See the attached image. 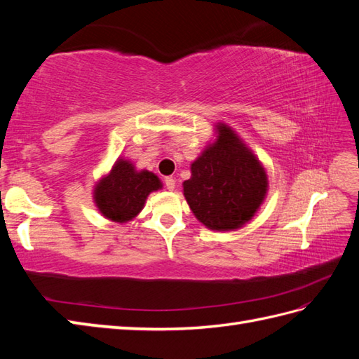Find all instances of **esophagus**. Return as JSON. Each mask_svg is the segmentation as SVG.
Wrapping results in <instances>:
<instances>
[{
  "label": "esophagus",
  "instance_id": "obj_1",
  "mask_svg": "<svg viewBox=\"0 0 359 359\" xmlns=\"http://www.w3.org/2000/svg\"><path fill=\"white\" fill-rule=\"evenodd\" d=\"M165 187H166V189H170V191H172V189L175 188V180L172 177H166L165 179Z\"/></svg>",
  "mask_w": 359,
  "mask_h": 359
}]
</instances>
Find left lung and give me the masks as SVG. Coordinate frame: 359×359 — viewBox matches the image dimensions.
Listing matches in <instances>:
<instances>
[{
	"mask_svg": "<svg viewBox=\"0 0 359 359\" xmlns=\"http://www.w3.org/2000/svg\"><path fill=\"white\" fill-rule=\"evenodd\" d=\"M191 163L184 196L196 219L212 231H234L261 208L269 191L264 165L226 123Z\"/></svg>",
	"mask_w": 359,
	"mask_h": 359,
	"instance_id": "left-lung-1",
	"label": "left lung"
}]
</instances>
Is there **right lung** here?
Segmentation results:
<instances>
[{"label":"right lung","mask_w":359,"mask_h":359,"mask_svg":"<svg viewBox=\"0 0 359 359\" xmlns=\"http://www.w3.org/2000/svg\"><path fill=\"white\" fill-rule=\"evenodd\" d=\"M162 188L154 172L137 170L128 158L118 157L108 174L94 185V203L102 216L112 222L126 224L139 216L152 191Z\"/></svg>","instance_id":"right-lung-1"}]
</instances>
